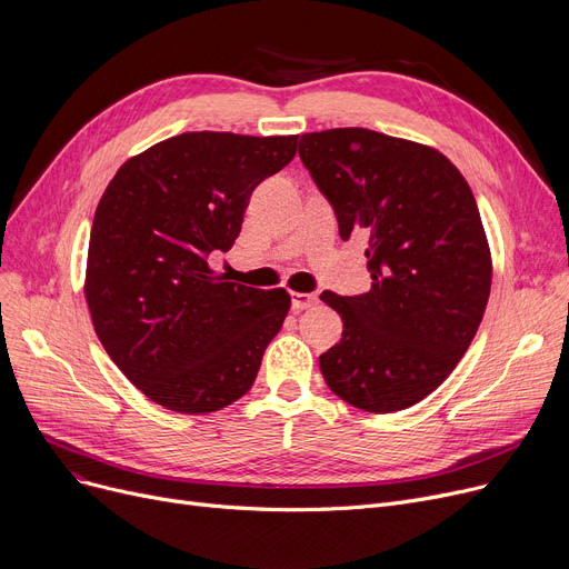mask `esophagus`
Instances as JSON below:
<instances>
[{
  "instance_id": "34e87169",
  "label": "esophagus",
  "mask_w": 569,
  "mask_h": 569,
  "mask_svg": "<svg viewBox=\"0 0 569 569\" xmlns=\"http://www.w3.org/2000/svg\"><path fill=\"white\" fill-rule=\"evenodd\" d=\"M316 305H318V292H292V300H290L292 311H305Z\"/></svg>"
}]
</instances>
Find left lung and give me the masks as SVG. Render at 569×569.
<instances>
[{
	"label": "left lung",
	"instance_id": "obj_1",
	"mask_svg": "<svg viewBox=\"0 0 569 569\" xmlns=\"http://www.w3.org/2000/svg\"><path fill=\"white\" fill-rule=\"evenodd\" d=\"M300 159L330 200L341 239H367L371 290L320 300L343 320L320 355L330 390L367 412L429 397L482 322L491 253L475 196L438 149L369 129L300 138Z\"/></svg>",
	"mask_w": 569,
	"mask_h": 569
}]
</instances>
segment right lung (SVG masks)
I'll use <instances>...</instances> for the list:
<instances>
[{
    "label": "right lung",
    "instance_id": "obj_1",
    "mask_svg": "<svg viewBox=\"0 0 569 569\" xmlns=\"http://www.w3.org/2000/svg\"><path fill=\"white\" fill-rule=\"evenodd\" d=\"M295 152L297 136L191 131L112 177L89 234L84 297L110 360L147 399L204 415L251 390L290 295L226 281L207 258L234 244L253 189Z\"/></svg>",
    "mask_w": 569,
    "mask_h": 569
}]
</instances>
